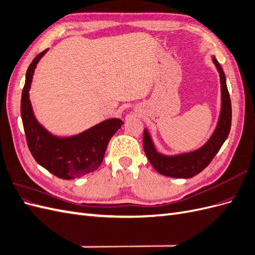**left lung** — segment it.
Segmentation results:
<instances>
[{
	"label": "left lung",
	"mask_w": 255,
	"mask_h": 255,
	"mask_svg": "<svg viewBox=\"0 0 255 255\" xmlns=\"http://www.w3.org/2000/svg\"><path fill=\"white\" fill-rule=\"evenodd\" d=\"M213 61L220 75L221 111L217 127L204 145L192 152L171 156L165 155L156 151L148 129L144 128L142 139L144 153L151 165L160 174L177 177V179H189L197 175L211 163L229 136L231 122H232V106H231V99L227 87L226 75L218 60L213 57Z\"/></svg>",
	"instance_id": "left-lung-1"
}]
</instances>
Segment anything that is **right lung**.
<instances>
[{
  "label": "right lung",
  "instance_id": "add662e5",
  "mask_svg": "<svg viewBox=\"0 0 255 255\" xmlns=\"http://www.w3.org/2000/svg\"><path fill=\"white\" fill-rule=\"evenodd\" d=\"M48 50L38 54L26 71L21 97L22 123L28 149L37 163L59 179L72 180L97 170L102 164L107 144L123 121L107 119L79 135L66 138L45 129L34 116L28 91L38 61Z\"/></svg>",
  "mask_w": 255,
  "mask_h": 255
}]
</instances>
